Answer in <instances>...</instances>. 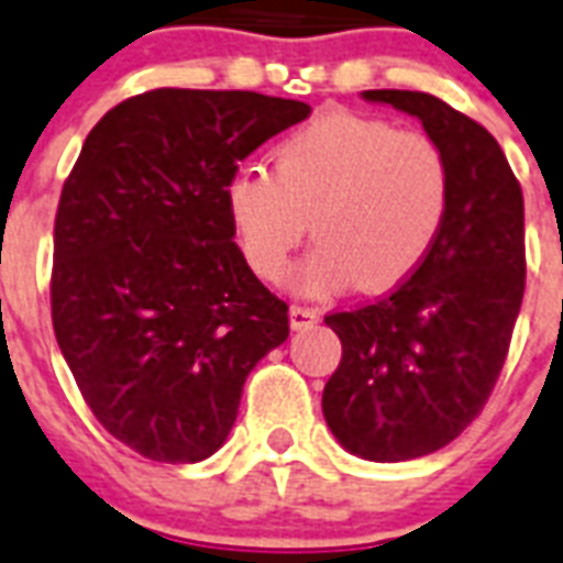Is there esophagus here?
<instances>
[{
    "mask_svg": "<svg viewBox=\"0 0 563 563\" xmlns=\"http://www.w3.org/2000/svg\"><path fill=\"white\" fill-rule=\"evenodd\" d=\"M289 321H291V327H295V329H306V327H312V323L321 321V312H318L314 306L295 303L289 309Z\"/></svg>",
    "mask_w": 563,
    "mask_h": 563,
    "instance_id": "34e87169",
    "label": "esophagus"
}]
</instances>
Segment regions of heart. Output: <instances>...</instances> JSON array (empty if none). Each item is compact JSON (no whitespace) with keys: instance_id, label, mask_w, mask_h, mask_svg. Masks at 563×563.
I'll list each match as a JSON object with an SVG mask.
<instances>
[{"instance_id":"heart-1","label":"heart","mask_w":563,"mask_h":563,"mask_svg":"<svg viewBox=\"0 0 563 563\" xmlns=\"http://www.w3.org/2000/svg\"><path fill=\"white\" fill-rule=\"evenodd\" d=\"M236 245L260 280L286 277L306 240L318 245L297 272L309 295L358 283L399 286L422 266L451 205V167L431 135L378 118L329 112L274 150V167L242 164L225 185Z\"/></svg>"}]
</instances>
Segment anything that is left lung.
Here are the masks:
<instances>
[{"instance_id": "8db88e82", "label": "left lung", "mask_w": 563, "mask_h": 563, "mask_svg": "<svg viewBox=\"0 0 563 563\" xmlns=\"http://www.w3.org/2000/svg\"><path fill=\"white\" fill-rule=\"evenodd\" d=\"M416 115L451 167L431 254L373 303L329 312L341 364L323 387L338 442L376 463L433 454L483 413L527 289L523 194L495 135L428 91L369 89Z\"/></svg>"}]
</instances>
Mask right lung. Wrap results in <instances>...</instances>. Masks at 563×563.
<instances>
[{
  "label": "right lung",
  "mask_w": 563,
  "mask_h": 563,
  "mask_svg": "<svg viewBox=\"0 0 563 563\" xmlns=\"http://www.w3.org/2000/svg\"><path fill=\"white\" fill-rule=\"evenodd\" d=\"M312 109L257 91L150 89L95 123L54 217L52 323L86 405L155 463L222 442L289 306L242 257L225 185Z\"/></svg>",
  "instance_id": "right-lung-1"
}]
</instances>
